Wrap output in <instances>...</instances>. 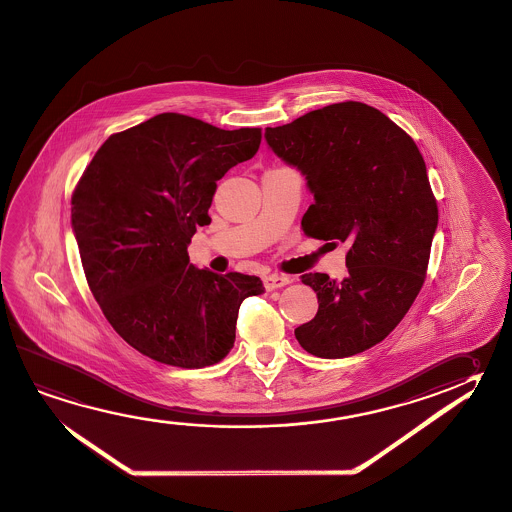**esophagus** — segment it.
Instances as JSON below:
<instances>
[{"label": "esophagus", "instance_id": "1", "mask_svg": "<svg viewBox=\"0 0 512 512\" xmlns=\"http://www.w3.org/2000/svg\"><path fill=\"white\" fill-rule=\"evenodd\" d=\"M263 283H265V288L272 292V290H278V288L290 285L292 279L288 278V276H283V274H269V276H265Z\"/></svg>", "mask_w": 512, "mask_h": 512}]
</instances>
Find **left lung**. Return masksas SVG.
Returning a JSON list of instances; mask_svg holds the SVG:
<instances>
[{
  "instance_id": "left-lung-1",
  "label": "left lung",
  "mask_w": 512,
  "mask_h": 512,
  "mask_svg": "<svg viewBox=\"0 0 512 512\" xmlns=\"http://www.w3.org/2000/svg\"><path fill=\"white\" fill-rule=\"evenodd\" d=\"M265 139L313 195L304 233L347 247L346 278L301 276L319 310L295 338L319 358L362 353L398 326L425 283L439 211L423 156L405 130L360 102L267 127Z\"/></svg>"
}]
</instances>
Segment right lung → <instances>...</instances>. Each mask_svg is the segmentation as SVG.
<instances>
[{"instance_id": "obj_1", "label": "right lung", "mask_w": 512, "mask_h": 512, "mask_svg": "<svg viewBox=\"0 0 512 512\" xmlns=\"http://www.w3.org/2000/svg\"><path fill=\"white\" fill-rule=\"evenodd\" d=\"M260 129L157 114L98 148L71 199L87 283L120 337L161 364L199 369L233 347L238 310L265 286L195 269L188 245L217 181L260 148Z\"/></svg>"}]
</instances>
